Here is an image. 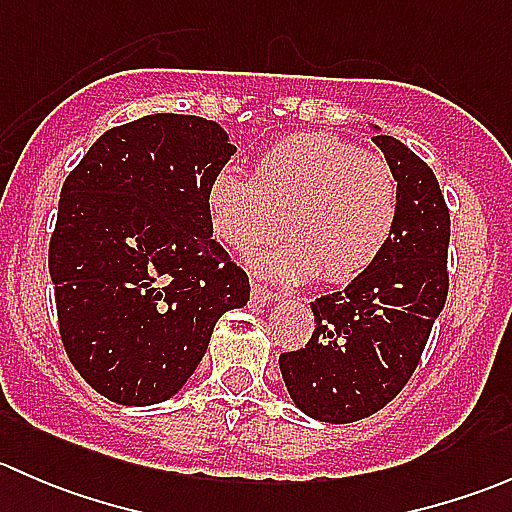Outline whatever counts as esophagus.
I'll use <instances>...</instances> for the list:
<instances>
[{
	"mask_svg": "<svg viewBox=\"0 0 512 512\" xmlns=\"http://www.w3.org/2000/svg\"><path fill=\"white\" fill-rule=\"evenodd\" d=\"M250 294H252V302L262 304V307H265V304H270L272 299H277V294L270 292L265 285H260V282H252Z\"/></svg>",
	"mask_w": 512,
	"mask_h": 512,
	"instance_id": "1",
	"label": "esophagus"
}]
</instances>
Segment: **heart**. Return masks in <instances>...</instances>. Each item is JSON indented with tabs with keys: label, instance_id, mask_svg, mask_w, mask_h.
Returning a JSON list of instances; mask_svg holds the SVG:
<instances>
[{
	"label": "heart",
	"instance_id": "b5f03b06",
	"mask_svg": "<svg viewBox=\"0 0 512 512\" xmlns=\"http://www.w3.org/2000/svg\"><path fill=\"white\" fill-rule=\"evenodd\" d=\"M399 178L379 153L329 133H299L272 146L252 178L220 170L205 190L215 240L250 255L285 230V245L257 260L262 275L304 282L322 272L349 282L369 270L399 220Z\"/></svg>",
	"mask_w": 512,
	"mask_h": 512
}]
</instances>
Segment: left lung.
Listing matches in <instances>:
<instances>
[{
	"label": "left lung",
	"instance_id": "left-lung-1",
	"mask_svg": "<svg viewBox=\"0 0 512 512\" xmlns=\"http://www.w3.org/2000/svg\"><path fill=\"white\" fill-rule=\"evenodd\" d=\"M374 141L399 178L394 235L342 292L314 299L312 339L280 356L294 404L327 423L361 421L404 389L448 294L451 215L436 175L396 138Z\"/></svg>",
	"mask_w": 512,
	"mask_h": 512
}]
</instances>
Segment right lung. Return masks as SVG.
<instances>
[{"label":"right lung","instance_id":"1","mask_svg":"<svg viewBox=\"0 0 512 512\" xmlns=\"http://www.w3.org/2000/svg\"><path fill=\"white\" fill-rule=\"evenodd\" d=\"M235 153L225 128L153 113L111 128L64 180L49 242L59 334L86 384L123 406L178 394L250 280L205 213Z\"/></svg>","mask_w":512,"mask_h":512}]
</instances>
